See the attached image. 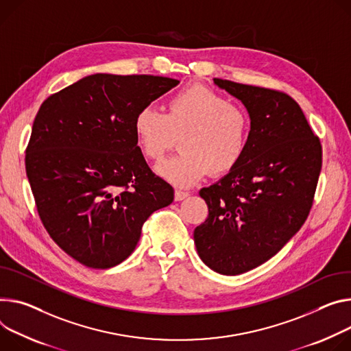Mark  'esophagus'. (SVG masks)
I'll use <instances>...</instances> for the list:
<instances>
[{
    "instance_id": "34e87169",
    "label": "esophagus",
    "mask_w": 351,
    "mask_h": 351,
    "mask_svg": "<svg viewBox=\"0 0 351 351\" xmlns=\"http://www.w3.org/2000/svg\"><path fill=\"white\" fill-rule=\"evenodd\" d=\"M189 196H190V193L189 192H183V190H176V192H175V200L176 202H182V200H184Z\"/></svg>"
}]
</instances>
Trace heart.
Returning a JSON list of instances; mask_svg holds the SVG:
<instances>
[{
	"mask_svg": "<svg viewBox=\"0 0 351 351\" xmlns=\"http://www.w3.org/2000/svg\"><path fill=\"white\" fill-rule=\"evenodd\" d=\"M134 133L141 152L152 161L162 158L179 136L180 151L162 159L155 172L179 187H189L208 172L232 171L247 148L250 117L214 89L193 84L168 101L167 113L151 105L134 117Z\"/></svg>",
	"mask_w": 351,
	"mask_h": 351,
	"instance_id": "heart-1",
	"label": "heart"
}]
</instances>
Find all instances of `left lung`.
<instances>
[{"label": "left lung", "mask_w": 351, "mask_h": 351, "mask_svg": "<svg viewBox=\"0 0 351 351\" xmlns=\"http://www.w3.org/2000/svg\"><path fill=\"white\" fill-rule=\"evenodd\" d=\"M250 117L241 162L200 196L208 217L195 230L200 259L237 276L267 262L302 227L322 168V145L289 95L214 78Z\"/></svg>", "instance_id": "1"}]
</instances>
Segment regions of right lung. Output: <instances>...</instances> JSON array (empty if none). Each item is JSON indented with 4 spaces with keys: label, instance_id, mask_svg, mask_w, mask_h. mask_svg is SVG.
Listing matches in <instances>:
<instances>
[{
    "label": "right lung",
    "instance_id": "1",
    "mask_svg": "<svg viewBox=\"0 0 351 351\" xmlns=\"http://www.w3.org/2000/svg\"><path fill=\"white\" fill-rule=\"evenodd\" d=\"M179 84L155 75L93 74L40 106L26 148V175L51 239L90 269L130 256L143 224L173 202L147 165L137 112Z\"/></svg>",
    "mask_w": 351,
    "mask_h": 351
}]
</instances>
